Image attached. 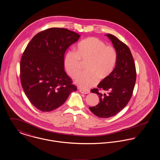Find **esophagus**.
<instances>
[{
    "mask_svg": "<svg viewBox=\"0 0 160 160\" xmlns=\"http://www.w3.org/2000/svg\"><path fill=\"white\" fill-rule=\"evenodd\" d=\"M80 92L82 94H88L90 93V91L89 90H86V89H80Z\"/></svg>",
    "mask_w": 160,
    "mask_h": 160,
    "instance_id": "esophagus-1",
    "label": "esophagus"
}]
</instances>
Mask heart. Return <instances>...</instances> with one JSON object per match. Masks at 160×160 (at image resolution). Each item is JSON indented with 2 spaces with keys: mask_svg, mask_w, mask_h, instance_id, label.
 <instances>
[{
  "mask_svg": "<svg viewBox=\"0 0 160 160\" xmlns=\"http://www.w3.org/2000/svg\"><path fill=\"white\" fill-rule=\"evenodd\" d=\"M118 60L116 49L100 39L89 37L80 42L76 52L68 50L63 59L67 73L75 78L80 72L82 62H86L85 72L79 74L75 82L83 88L94 86L98 82L107 79L112 73Z\"/></svg>",
  "mask_w": 160,
  "mask_h": 160,
  "instance_id": "heart-1",
  "label": "heart"
}]
</instances>
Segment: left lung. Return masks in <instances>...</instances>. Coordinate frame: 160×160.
<instances>
[{"label": "left lung", "mask_w": 160, "mask_h": 160, "mask_svg": "<svg viewBox=\"0 0 160 160\" xmlns=\"http://www.w3.org/2000/svg\"><path fill=\"white\" fill-rule=\"evenodd\" d=\"M107 36L116 50L117 62L110 76L102 80L98 88L91 90L98 95L100 102L89 107L94 114L101 118L116 115L127 105L133 94L136 79L135 64L128 47L117 37L111 34Z\"/></svg>", "instance_id": "left-lung-1"}]
</instances>
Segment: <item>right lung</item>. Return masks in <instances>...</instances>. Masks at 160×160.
I'll use <instances>...</instances> for the list:
<instances>
[{
  "mask_svg": "<svg viewBox=\"0 0 160 160\" xmlns=\"http://www.w3.org/2000/svg\"><path fill=\"white\" fill-rule=\"evenodd\" d=\"M80 35L63 28L40 32L29 42L20 62V78L25 94L39 110L48 112L62 105L76 91L64 70L66 49Z\"/></svg>",
  "mask_w": 160,
  "mask_h": 160,
  "instance_id": "add662e5",
  "label": "right lung"
}]
</instances>
